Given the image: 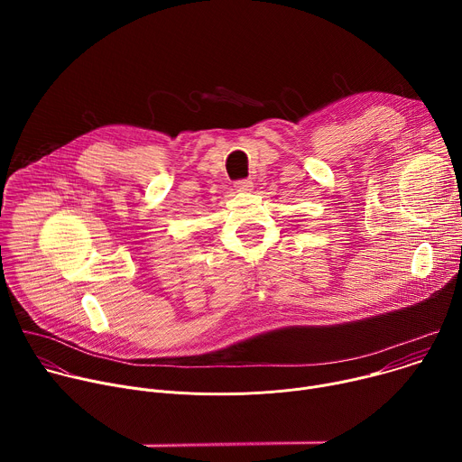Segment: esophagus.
I'll return each mask as SVG.
<instances>
[{"label":"esophagus","instance_id":"1","mask_svg":"<svg viewBox=\"0 0 462 462\" xmlns=\"http://www.w3.org/2000/svg\"><path fill=\"white\" fill-rule=\"evenodd\" d=\"M234 188H236V191H239V193H248V191L254 189V182L248 180V179H241V180H236V182H234Z\"/></svg>","mask_w":462,"mask_h":462}]
</instances>
